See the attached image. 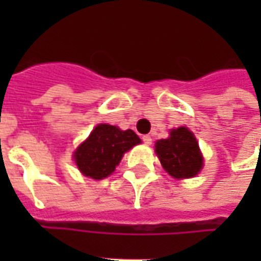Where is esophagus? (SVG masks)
<instances>
[{
	"label": "esophagus",
	"instance_id": "1",
	"mask_svg": "<svg viewBox=\"0 0 261 261\" xmlns=\"http://www.w3.org/2000/svg\"><path fill=\"white\" fill-rule=\"evenodd\" d=\"M142 141H144V144H147V145H151L152 144V138L149 136H144L142 137Z\"/></svg>",
	"mask_w": 261,
	"mask_h": 261
}]
</instances>
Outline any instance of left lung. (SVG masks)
<instances>
[{
	"label": "left lung",
	"instance_id": "1",
	"mask_svg": "<svg viewBox=\"0 0 261 261\" xmlns=\"http://www.w3.org/2000/svg\"><path fill=\"white\" fill-rule=\"evenodd\" d=\"M164 169L175 179L196 176L202 168V156L193 133L186 127L170 131V137L155 144Z\"/></svg>",
	"mask_w": 261,
	"mask_h": 261
}]
</instances>
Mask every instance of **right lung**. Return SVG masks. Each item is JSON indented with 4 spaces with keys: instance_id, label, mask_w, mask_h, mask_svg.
Returning a JSON list of instances; mask_svg holds the SVG:
<instances>
[{
    "instance_id": "obj_1",
    "label": "right lung",
    "mask_w": 261,
    "mask_h": 261,
    "mask_svg": "<svg viewBox=\"0 0 261 261\" xmlns=\"http://www.w3.org/2000/svg\"><path fill=\"white\" fill-rule=\"evenodd\" d=\"M140 142V137L133 130L123 131L116 125L99 124L75 151V164L85 176L100 180L112 175L123 153Z\"/></svg>"
}]
</instances>
